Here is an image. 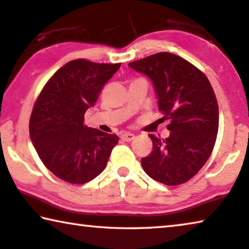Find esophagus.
<instances>
[{"mask_svg": "<svg viewBox=\"0 0 249 249\" xmlns=\"http://www.w3.org/2000/svg\"><path fill=\"white\" fill-rule=\"evenodd\" d=\"M120 138L124 141H131L135 139V135H133V133H130V132H124L120 135Z\"/></svg>", "mask_w": 249, "mask_h": 249, "instance_id": "34e87169", "label": "esophagus"}]
</instances>
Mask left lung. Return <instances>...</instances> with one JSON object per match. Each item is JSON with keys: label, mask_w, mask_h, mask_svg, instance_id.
Wrapping results in <instances>:
<instances>
[{"label": "left lung", "mask_w": 249, "mask_h": 249, "mask_svg": "<svg viewBox=\"0 0 249 249\" xmlns=\"http://www.w3.org/2000/svg\"><path fill=\"white\" fill-rule=\"evenodd\" d=\"M128 66L151 80L159 121H169V137L149 136L152 151L141 159L144 173L163 185H181L201 169L215 146L219 112L212 85L199 69L173 53H156Z\"/></svg>", "instance_id": "8db88e82"}]
</instances>
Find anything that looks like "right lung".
Segmentation results:
<instances>
[{
	"label": "right lung",
	"instance_id": "obj_1",
	"mask_svg": "<svg viewBox=\"0 0 249 249\" xmlns=\"http://www.w3.org/2000/svg\"><path fill=\"white\" fill-rule=\"evenodd\" d=\"M121 63L73 60L42 89L30 118V137L44 166L70 183H86L107 166L118 136L85 125V113Z\"/></svg>",
	"mask_w": 249,
	"mask_h": 249
}]
</instances>
